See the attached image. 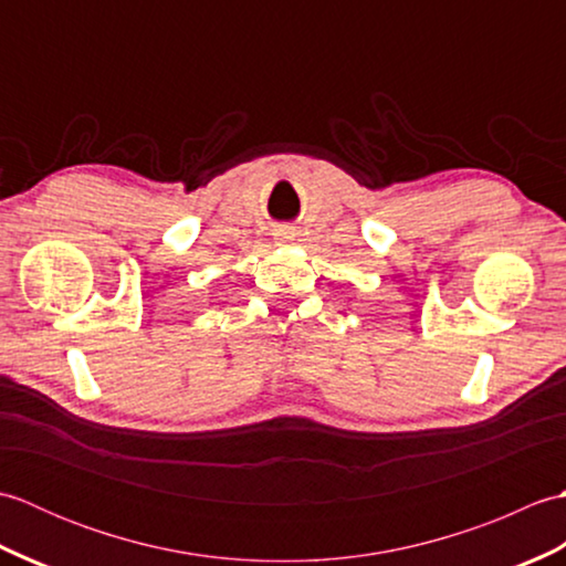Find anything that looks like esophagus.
<instances>
[{
  "mask_svg": "<svg viewBox=\"0 0 566 566\" xmlns=\"http://www.w3.org/2000/svg\"><path fill=\"white\" fill-rule=\"evenodd\" d=\"M274 240L280 245H286V243H292L294 240V233H292V228H286V226H282V228H276V233H274Z\"/></svg>",
  "mask_w": 566,
  "mask_h": 566,
  "instance_id": "esophagus-1",
  "label": "esophagus"
}]
</instances>
